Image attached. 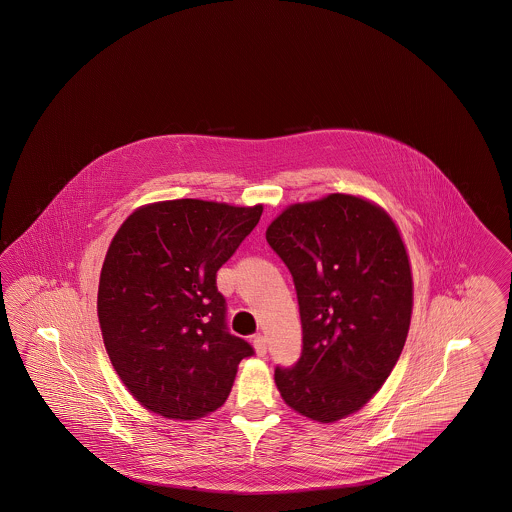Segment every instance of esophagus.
Masks as SVG:
<instances>
[{
  "label": "esophagus",
  "mask_w": 512,
  "mask_h": 512,
  "mask_svg": "<svg viewBox=\"0 0 512 512\" xmlns=\"http://www.w3.org/2000/svg\"><path fill=\"white\" fill-rule=\"evenodd\" d=\"M253 347H255V351H257L259 357H264V355H266V349H268V347H266V338L261 336V334L255 336V338H253Z\"/></svg>",
  "instance_id": "1"
}]
</instances>
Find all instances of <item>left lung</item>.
<instances>
[{
    "mask_svg": "<svg viewBox=\"0 0 512 512\" xmlns=\"http://www.w3.org/2000/svg\"><path fill=\"white\" fill-rule=\"evenodd\" d=\"M266 242L293 276L302 323L298 362L274 372L281 398L308 419H343L402 355L413 310L402 236L379 206L334 193L283 210Z\"/></svg>",
    "mask_w": 512,
    "mask_h": 512,
    "instance_id": "obj_1",
    "label": "left lung"
}]
</instances>
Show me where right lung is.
I'll return each instance as SVG.
<instances>
[{
	"mask_svg": "<svg viewBox=\"0 0 512 512\" xmlns=\"http://www.w3.org/2000/svg\"><path fill=\"white\" fill-rule=\"evenodd\" d=\"M261 214V204L155 202L112 238L97 315L114 370L146 409L180 420L216 411L255 353L229 332L216 278Z\"/></svg>",
	"mask_w": 512,
	"mask_h": 512,
	"instance_id": "add662e5",
	"label": "right lung"
}]
</instances>
